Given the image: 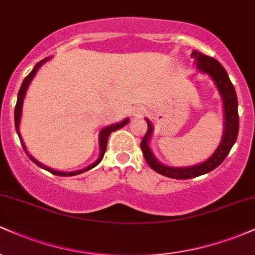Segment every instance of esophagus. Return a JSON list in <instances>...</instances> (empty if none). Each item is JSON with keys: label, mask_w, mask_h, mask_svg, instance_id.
<instances>
[{"label": "esophagus", "mask_w": 255, "mask_h": 255, "mask_svg": "<svg viewBox=\"0 0 255 255\" xmlns=\"http://www.w3.org/2000/svg\"><path fill=\"white\" fill-rule=\"evenodd\" d=\"M145 113L146 109L144 107H136L135 109L133 110V114H131V115H133V118H142V116L145 115Z\"/></svg>", "instance_id": "34e87169"}]
</instances>
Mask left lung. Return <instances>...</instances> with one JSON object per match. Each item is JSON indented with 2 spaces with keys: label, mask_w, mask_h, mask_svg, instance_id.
Returning <instances> with one entry per match:
<instances>
[{
  "label": "left lung",
  "mask_w": 255,
  "mask_h": 255,
  "mask_svg": "<svg viewBox=\"0 0 255 255\" xmlns=\"http://www.w3.org/2000/svg\"><path fill=\"white\" fill-rule=\"evenodd\" d=\"M191 56L194 58V63L197 64L198 71L203 74L209 75L212 79L213 84L216 85L219 95H221L222 102H223L224 129L218 147L206 160L191 166H169L160 163L154 156L150 146L152 133H153V125L147 118L145 119L147 122V131L142 137L140 146H141L146 162L158 174L170 178H176V180H186V178L201 176V175L207 174L217 168L219 164H222L225 157L229 154L239 134L238 97H236L235 87L231 84L227 71L216 58L206 56L197 50H193Z\"/></svg>",
  "instance_id": "left-lung-1"
}]
</instances>
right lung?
Returning a JSON list of instances; mask_svg holds the SVG:
<instances>
[{
	"instance_id": "right-lung-1",
	"label": "right lung",
	"mask_w": 255,
	"mask_h": 255,
	"mask_svg": "<svg viewBox=\"0 0 255 255\" xmlns=\"http://www.w3.org/2000/svg\"><path fill=\"white\" fill-rule=\"evenodd\" d=\"M50 58H51V56L44 58V60H42V61H39V62H38L36 66L33 67V69H32L30 74H28L27 77L24 79V81H22L21 87H20L19 93H17V101H16V105H15V110H14V122H15V129H16V134H17V135H19V139H20V142H21V145H22V148H24V151L26 152V154H27L28 158H30V159L34 163V164L39 166V168L44 169V170L51 172V174L57 175V176H75V175L83 174V172H85V171L91 170V169H93V168H95V166H97L99 163H101V160L103 159V157H104L105 150H107L108 137L110 136V134L113 133V131H115V130L120 129V128L125 127V126L127 125L128 122H129V119L127 118V119L122 120L121 122H118V124L107 126V127H104L103 129H101V131H99V156H98L97 159L95 160V162L91 163V164L89 166H86V168L79 169V170H75V171H60V170H55V169H52V168H49V166L44 165L43 163L38 162L36 158L32 156L30 152L27 151V148H26V145H25L24 140H22L21 134H20V122H21V116H22V105H24V99H25L26 92H27L28 86H30L31 81L33 80L34 75L37 74L38 69H39L44 63L48 62V61L50 60Z\"/></svg>"
}]
</instances>
